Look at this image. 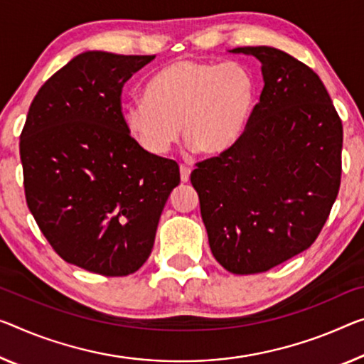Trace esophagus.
<instances>
[{
    "label": "esophagus",
    "instance_id": "esophagus-1",
    "mask_svg": "<svg viewBox=\"0 0 364 364\" xmlns=\"http://www.w3.org/2000/svg\"><path fill=\"white\" fill-rule=\"evenodd\" d=\"M190 172H192V169H190L188 166H181V181L182 182H188Z\"/></svg>",
    "mask_w": 364,
    "mask_h": 364
}]
</instances>
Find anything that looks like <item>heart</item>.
<instances>
[{
    "label": "heart",
    "mask_w": 364,
    "mask_h": 364,
    "mask_svg": "<svg viewBox=\"0 0 364 364\" xmlns=\"http://www.w3.org/2000/svg\"><path fill=\"white\" fill-rule=\"evenodd\" d=\"M255 81L239 63L177 60L144 86V97L124 107L133 138L163 156L178 138L200 154H218L242 135L255 102Z\"/></svg>",
    "instance_id": "1"
}]
</instances>
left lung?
<instances>
[{
  "mask_svg": "<svg viewBox=\"0 0 364 364\" xmlns=\"http://www.w3.org/2000/svg\"><path fill=\"white\" fill-rule=\"evenodd\" d=\"M262 63L264 89L242 135L197 163L190 181L215 259L236 275L309 249L338 195L343 127L309 66L273 47H239Z\"/></svg>",
  "mask_w": 364,
  "mask_h": 364,
  "instance_id": "left-lung-1",
  "label": "left lung"
}]
</instances>
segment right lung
<instances>
[{
    "instance_id": "1",
    "label": "right lung",
    "mask_w": 364,
    "mask_h": 364,
    "mask_svg": "<svg viewBox=\"0 0 364 364\" xmlns=\"http://www.w3.org/2000/svg\"><path fill=\"white\" fill-rule=\"evenodd\" d=\"M154 55L85 52L46 81L21 133L26 201L68 264L127 277L148 260L176 161L139 146L124 122L122 89Z\"/></svg>"
}]
</instances>
